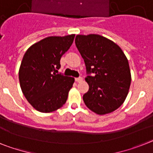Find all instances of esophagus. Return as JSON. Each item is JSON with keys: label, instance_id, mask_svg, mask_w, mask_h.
<instances>
[{"label": "esophagus", "instance_id": "34e87169", "mask_svg": "<svg viewBox=\"0 0 153 153\" xmlns=\"http://www.w3.org/2000/svg\"><path fill=\"white\" fill-rule=\"evenodd\" d=\"M83 79L82 77H79V78H75V81H76L77 82H82Z\"/></svg>", "mask_w": 153, "mask_h": 153}]
</instances>
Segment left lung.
Returning <instances> with one entry per match:
<instances>
[{
	"label": "left lung",
	"instance_id": "1",
	"mask_svg": "<svg viewBox=\"0 0 153 153\" xmlns=\"http://www.w3.org/2000/svg\"><path fill=\"white\" fill-rule=\"evenodd\" d=\"M75 45L86 67L88 91L83 100L99 115L110 114L124 102L131 75L126 56L120 47L102 36L77 35ZM95 74L91 76L89 74Z\"/></svg>",
	"mask_w": 153,
	"mask_h": 153
}]
</instances>
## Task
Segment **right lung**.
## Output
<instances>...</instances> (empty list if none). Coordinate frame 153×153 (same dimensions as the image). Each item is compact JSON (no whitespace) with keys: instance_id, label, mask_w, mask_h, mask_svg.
<instances>
[{"instance_id":"obj_1","label":"right lung","mask_w":153,"mask_h":153,"mask_svg":"<svg viewBox=\"0 0 153 153\" xmlns=\"http://www.w3.org/2000/svg\"><path fill=\"white\" fill-rule=\"evenodd\" d=\"M74 36L47 37L24 54L19 71L20 86L28 102L39 112H53L66 102L74 79L56 74V71Z\"/></svg>"}]
</instances>
